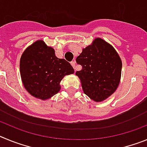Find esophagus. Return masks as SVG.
Returning a JSON list of instances; mask_svg holds the SVG:
<instances>
[{
    "label": "esophagus",
    "instance_id": "esophagus-1",
    "mask_svg": "<svg viewBox=\"0 0 147 147\" xmlns=\"http://www.w3.org/2000/svg\"><path fill=\"white\" fill-rule=\"evenodd\" d=\"M71 65L73 66V67L75 69V71H76V62L75 61H73V62H71Z\"/></svg>",
    "mask_w": 147,
    "mask_h": 147
}]
</instances>
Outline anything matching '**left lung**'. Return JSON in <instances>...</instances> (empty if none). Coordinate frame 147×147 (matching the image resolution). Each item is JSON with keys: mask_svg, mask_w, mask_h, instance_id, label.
<instances>
[{"mask_svg": "<svg viewBox=\"0 0 147 147\" xmlns=\"http://www.w3.org/2000/svg\"><path fill=\"white\" fill-rule=\"evenodd\" d=\"M82 66L76 71L83 92L96 102L107 99L119 87L121 76L122 62L113 46L97 37L82 49L76 58Z\"/></svg>", "mask_w": 147, "mask_h": 147, "instance_id": "left-lung-1", "label": "left lung"}]
</instances>
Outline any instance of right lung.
Listing matches in <instances>:
<instances>
[{
    "mask_svg": "<svg viewBox=\"0 0 147 147\" xmlns=\"http://www.w3.org/2000/svg\"><path fill=\"white\" fill-rule=\"evenodd\" d=\"M20 73L27 91L45 101L60 90V82L66 75L73 74L74 70L65 59L56 57L52 47L39 40L22 54Z\"/></svg>",
    "mask_w": 147,
    "mask_h": 147,
    "instance_id": "1",
    "label": "right lung"
}]
</instances>
